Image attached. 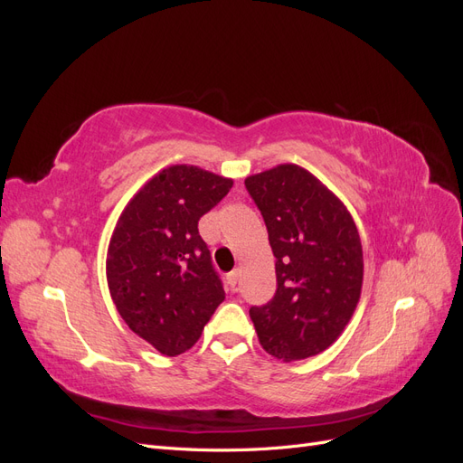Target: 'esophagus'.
Masks as SVG:
<instances>
[{
	"label": "esophagus",
	"instance_id": "obj_1",
	"mask_svg": "<svg viewBox=\"0 0 463 463\" xmlns=\"http://www.w3.org/2000/svg\"><path fill=\"white\" fill-rule=\"evenodd\" d=\"M237 279H240V272H237V270H233V272H230V274L226 276V284L230 286L232 291H233L235 286H237Z\"/></svg>",
	"mask_w": 463,
	"mask_h": 463
}]
</instances>
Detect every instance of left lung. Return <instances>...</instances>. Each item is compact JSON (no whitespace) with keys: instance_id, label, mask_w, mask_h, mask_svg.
Returning a JSON list of instances; mask_svg holds the SVG:
<instances>
[{"instance_id":"obj_1","label":"left lung","mask_w":463,"mask_h":463,"mask_svg":"<svg viewBox=\"0 0 463 463\" xmlns=\"http://www.w3.org/2000/svg\"><path fill=\"white\" fill-rule=\"evenodd\" d=\"M276 257V293L250 307L266 354L299 361L330 347L352 318L363 286L359 232L344 203L296 164L245 179Z\"/></svg>"}]
</instances>
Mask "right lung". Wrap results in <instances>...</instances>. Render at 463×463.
I'll list each match as a JSON object with an SVG mask.
<instances>
[{
  "mask_svg": "<svg viewBox=\"0 0 463 463\" xmlns=\"http://www.w3.org/2000/svg\"><path fill=\"white\" fill-rule=\"evenodd\" d=\"M233 179L177 164L143 185L111 233L106 278L128 326L167 357L187 352L226 298L199 220Z\"/></svg>",
  "mask_w": 463,
  "mask_h": 463,
  "instance_id": "add662e5",
  "label": "right lung"
}]
</instances>
